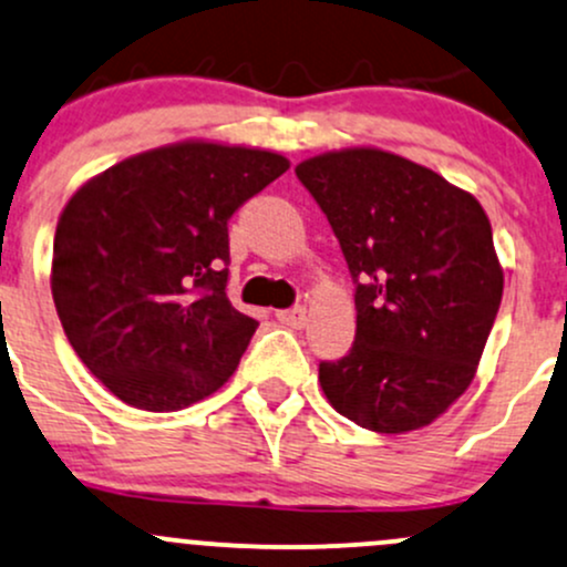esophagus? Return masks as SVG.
<instances>
[{
  "mask_svg": "<svg viewBox=\"0 0 567 567\" xmlns=\"http://www.w3.org/2000/svg\"><path fill=\"white\" fill-rule=\"evenodd\" d=\"M277 320L282 322V326H290V328H303V326H307V309H303V307L279 309V312H277Z\"/></svg>",
  "mask_w": 567,
  "mask_h": 567,
  "instance_id": "esophagus-1",
  "label": "esophagus"
}]
</instances>
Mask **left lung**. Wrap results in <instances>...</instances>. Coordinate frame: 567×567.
<instances>
[{
  "label": "left lung",
  "mask_w": 567,
  "mask_h": 567,
  "mask_svg": "<svg viewBox=\"0 0 567 567\" xmlns=\"http://www.w3.org/2000/svg\"><path fill=\"white\" fill-rule=\"evenodd\" d=\"M354 279L352 350L320 363L328 403L374 433L439 420L474 382L503 298L493 226L468 190L379 147L301 161Z\"/></svg>",
  "instance_id": "8db88e82"
}]
</instances>
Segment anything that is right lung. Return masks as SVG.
Returning <instances> with one entry per match:
<instances>
[{"label": "right lung", "instance_id": "right-lung-1", "mask_svg": "<svg viewBox=\"0 0 567 567\" xmlns=\"http://www.w3.org/2000/svg\"><path fill=\"white\" fill-rule=\"evenodd\" d=\"M288 169L279 153L185 140L110 166L66 202L53 303L112 395L177 412L228 382L258 328L226 296L228 220Z\"/></svg>", "mask_w": 567, "mask_h": 567}]
</instances>
